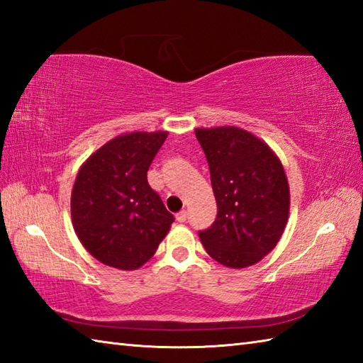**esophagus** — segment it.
<instances>
[{
    "instance_id": "esophagus-1",
    "label": "esophagus",
    "mask_w": 363,
    "mask_h": 363,
    "mask_svg": "<svg viewBox=\"0 0 363 363\" xmlns=\"http://www.w3.org/2000/svg\"><path fill=\"white\" fill-rule=\"evenodd\" d=\"M176 220L179 221V223H184L187 220V211H181V212H177L176 213Z\"/></svg>"
}]
</instances>
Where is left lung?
Returning <instances> with one entry per match:
<instances>
[{
    "mask_svg": "<svg viewBox=\"0 0 363 363\" xmlns=\"http://www.w3.org/2000/svg\"><path fill=\"white\" fill-rule=\"evenodd\" d=\"M211 169L217 218L198 235L207 254L230 268L257 264L272 251L289 218L290 191L282 164L240 128L195 130Z\"/></svg>",
    "mask_w": 363,
    "mask_h": 363,
    "instance_id": "obj_1",
    "label": "left lung"
}]
</instances>
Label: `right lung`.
<instances>
[{
  "mask_svg": "<svg viewBox=\"0 0 363 363\" xmlns=\"http://www.w3.org/2000/svg\"><path fill=\"white\" fill-rule=\"evenodd\" d=\"M167 133H133L107 142L79 169L72 191L76 235L91 256L120 269L148 262L174 217L146 173Z\"/></svg>",
  "mask_w": 363,
  "mask_h": 363,
  "instance_id": "obj_1",
  "label": "right lung"
}]
</instances>
